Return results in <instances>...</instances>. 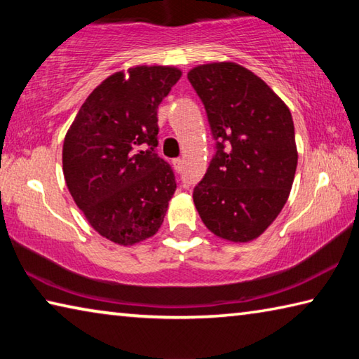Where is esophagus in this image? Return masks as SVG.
<instances>
[{
	"label": "esophagus",
	"mask_w": 359,
	"mask_h": 359,
	"mask_svg": "<svg viewBox=\"0 0 359 359\" xmlns=\"http://www.w3.org/2000/svg\"><path fill=\"white\" fill-rule=\"evenodd\" d=\"M172 165H174L175 171L182 172V169H184V160H182V158H175V160L172 161Z\"/></svg>",
	"instance_id": "esophagus-1"
}]
</instances>
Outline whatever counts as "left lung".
<instances>
[{"instance_id": "8db88e82", "label": "left lung", "mask_w": 359, "mask_h": 359, "mask_svg": "<svg viewBox=\"0 0 359 359\" xmlns=\"http://www.w3.org/2000/svg\"><path fill=\"white\" fill-rule=\"evenodd\" d=\"M203 101L215 154L193 201L212 233L257 239L280 214L294 180L297 151L290 109L266 82L236 63L188 72Z\"/></svg>"}]
</instances>
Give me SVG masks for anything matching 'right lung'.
Returning a JSON list of instances; mask_svg holds the SVG:
<instances>
[{
    "label": "right lung",
    "mask_w": 359,
    "mask_h": 359,
    "mask_svg": "<svg viewBox=\"0 0 359 359\" xmlns=\"http://www.w3.org/2000/svg\"><path fill=\"white\" fill-rule=\"evenodd\" d=\"M182 72L137 66L96 87L63 144V174L77 208L106 239L133 245L154 236L177 188L158 156V106Z\"/></svg>",
    "instance_id": "right-lung-1"
}]
</instances>
